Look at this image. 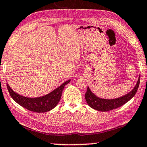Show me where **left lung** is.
<instances>
[{
	"label": "left lung",
	"mask_w": 147,
	"mask_h": 147,
	"mask_svg": "<svg viewBox=\"0 0 147 147\" xmlns=\"http://www.w3.org/2000/svg\"><path fill=\"white\" fill-rule=\"evenodd\" d=\"M140 77H139L137 84L136 85L135 88L132 90L131 92L128 93L125 96L120 97V98H115V99H102L97 97L92 92L90 88L88 87L87 92L85 94V98H86L87 103L92 108L96 109L101 112H107V111L112 110L118 107H121L124 104L128 102L131 98H132L135 96L136 93L137 92L138 89L140 80Z\"/></svg>",
	"instance_id": "8db88e82"
}]
</instances>
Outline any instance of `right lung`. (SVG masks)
Instances as JSON below:
<instances>
[{
  "mask_svg": "<svg viewBox=\"0 0 147 147\" xmlns=\"http://www.w3.org/2000/svg\"><path fill=\"white\" fill-rule=\"evenodd\" d=\"M70 81V80L66 81L51 93L38 98H27L21 96L12 90L8 84H7V87L10 96L19 105L31 112L43 113L49 112L56 107L61 98L63 88Z\"/></svg>",
  "mask_w": 147,
  "mask_h": 147,
  "instance_id": "add662e5",
  "label": "right lung"
}]
</instances>
